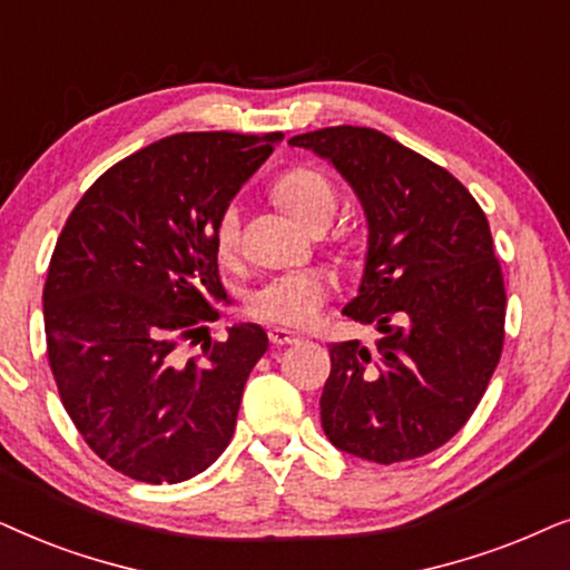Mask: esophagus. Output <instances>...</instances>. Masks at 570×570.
I'll list each match as a JSON object with an SVG mask.
<instances>
[{
    "instance_id": "obj_1",
    "label": "esophagus",
    "mask_w": 570,
    "mask_h": 570,
    "mask_svg": "<svg viewBox=\"0 0 570 570\" xmlns=\"http://www.w3.org/2000/svg\"><path fill=\"white\" fill-rule=\"evenodd\" d=\"M268 338L273 346H289V344H299V336H294L292 331L286 328H271L268 331Z\"/></svg>"
}]
</instances>
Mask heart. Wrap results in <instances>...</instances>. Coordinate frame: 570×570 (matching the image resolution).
I'll return each instance as SVG.
<instances>
[{
  "instance_id": "obj_1",
  "label": "heart",
  "mask_w": 570,
  "mask_h": 570,
  "mask_svg": "<svg viewBox=\"0 0 570 570\" xmlns=\"http://www.w3.org/2000/svg\"><path fill=\"white\" fill-rule=\"evenodd\" d=\"M273 195L292 218L302 226L328 222L336 214V193L325 174L309 166H297L286 171L276 181ZM242 216L237 206H226L216 218L214 245L222 257H232L239 247ZM333 281L323 271H297L271 278L249 297V313L273 325H289V328H307L317 321L325 299L331 297Z\"/></svg>"
}]
</instances>
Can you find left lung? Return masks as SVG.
I'll return each instance as SVG.
<instances>
[{
  "label": "left lung",
  "instance_id": "1",
  "mask_svg": "<svg viewBox=\"0 0 570 570\" xmlns=\"http://www.w3.org/2000/svg\"><path fill=\"white\" fill-rule=\"evenodd\" d=\"M344 177L367 218L360 294L344 307L383 333L331 344L321 422L338 451L420 459L469 422L503 352L505 286L472 193L389 135L325 127L289 140Z\"/></svg>",
  "mask_w": 570,
  "mask_h": 570
}]
</instances>
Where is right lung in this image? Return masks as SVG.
Returning <instances> with one entry per match:
<instances>
[{"label":"right lung","mask_w":570,"mask_h":570,"mask_svg":"<svg viewBox=\"0 0 570 570\" xmlns=\"http://www.w3.org/2000/svg\"><path fill=\"white\" fill-rule=\"evenodd\" d=\"M281 140H158L104 171L59 234L43 286L49 367L90 451L125 476L185 482L229 445L268 336L242 323L203 356L177 346L218 317L216 218Z\"/></svg>","instance_id":"1"}]
</instances>
